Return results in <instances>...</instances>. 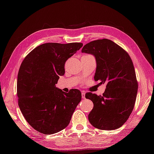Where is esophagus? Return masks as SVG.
<instances>
[{
    "mask_svg": "<svg viewBox=\"0 0 154 154\" xmlns=\"http://www.w3.org/2000/svg\"><path fill=\"white\" fill-rule=\"evenodd\" d=\"M82 98H85V92H82Z\"/></svg>",
    "mask_w": 154,
    "mask_h": 154,
    "instance_id": "34e87169",
    "label": "esophagus"
}]
</instances>
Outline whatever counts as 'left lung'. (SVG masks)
<instances>
[{
  "instance_id": "left-lung-1",
  "label": "left lung",
  "mask_w": 154,
  "mask_h": 154,
  "mask_svg": "<svg viewBox=\"0 0 154 154\" xmlns=\"http://www.w3.org/2000/svg\"><path fill=\"white\" fill-rule=\"evenodd\" d=\"M82 53L95 57L97 62L94 79L106 84L103 95L87 92L93 109L88 115L92 126L102 130L119 128L133 111L137 97L138 83L132 60L127 52L110 39L91 42L84 46Z\"/></svg>"
}]
</instances>
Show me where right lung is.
<instances>
[{
  "label": "right lung",
  "mask_w": 154,
  "mask_h": 154,
  "mask_svg": "<svg viewBox=\"0 0 154 154\" xmlns=\"http://www.w3.org/2000/svg\"><path fill=\"white\" fill-rule=\"evenodd\" d=\"M82 43H47L37 46L23 60L17 77L20 110L36 131L50 135L67 127L82 94L78 89L68 93L57 88L65 63L82 47Z\"/></svg>",
  "instance_id": "right-lung-1"
}]
</instances>
